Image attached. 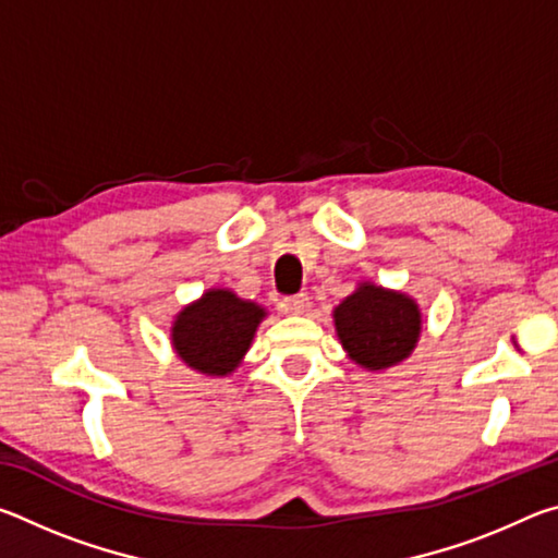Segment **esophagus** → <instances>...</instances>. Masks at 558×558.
<instances>
[{"label": "esophagus", "instance_id": "esophagus-1", "mask_svg": "<svg viewBox=\"0 0 558 558\" xmlns=\"http://www.w3.org/2000/svg\"><path fill=\"white\" fill-rule=\"evenodd\" d=\"M282 305H286V310L292 315H305L310 307V298L305 295V292H300V295H290L282 300Z\"/></svg>", "mask_w": 558, "mask_h": 558}]
</instances>
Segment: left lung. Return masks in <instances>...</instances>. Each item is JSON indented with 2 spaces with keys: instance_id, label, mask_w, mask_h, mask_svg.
<instances>
[{
  "instance_id": "8db88e82",
  "label": "left lung",
  "mask_w": 558,
  "mask_h": 558,
  "mask_svg": "<svg viewBox=\"0 0 558 558\" xmlns=\"http://www.w3.org/2000/svg\"><path fill=\"white\" fill-rule=\"evenodd\" d=\"M335 327L347 356L364 369L379 372L413 352L421 337V310L403 292L359 282L335 307Z\"/></svg>"
}]
</instances>
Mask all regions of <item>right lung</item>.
<instances>
[{
    "instance_id": "obj_1",
    "label": "right lung",
    "mask_w": 558,
    "mask_h": 558,
    "mask_svg": "<svg viewBox=\"0 0 558 558\" xmlns=\"http://www.w3.org/2000/svg\"><path fill=\"white\" fill-rule=\"evenodd\" d=\"M266 310L235 292L211 288L174 317L172 347L194 372L226 376L241 364Z\"/></svg>"
}]
</instances>
